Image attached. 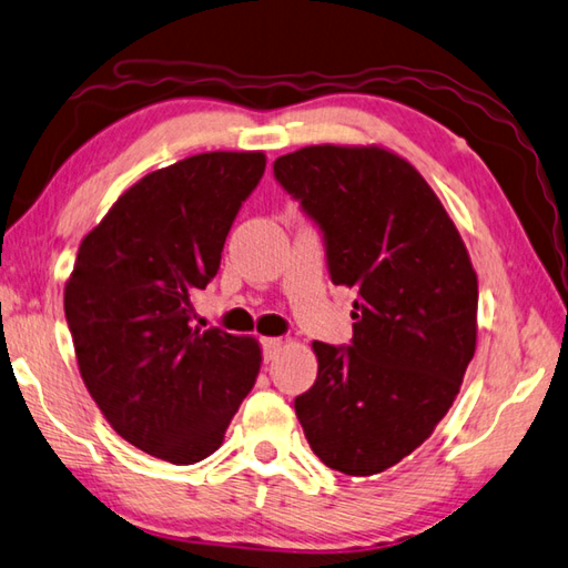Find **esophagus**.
<instances>
[{
    "label": "esophagus",
    "instance_id": "obj_1",
    "mask_svg": "<svg viewBox=\"0 0 568 568\" xmlns=\"http://www.w3.org/2000/svg\"><path fill=\"white\" fill-rule=\"evenodd\" d=\"M261 346H263V358L273 361L277 356V352H281L283 339H275V336H265V339H261Z\"/></svg>",
    "mask_w": 568,
    "mask_h": 568
}]
</instances>
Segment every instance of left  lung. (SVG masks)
Masks as SVG:
<instances>
[{"label": "left lung", "mask_w": 568, "mask_h": 568, "mask_svg": "<svg viewBox=\"0 0 568 568\" xmlns=\"http://www.w3.org/2000/svg\"><path fill=\"white\" fill-rule=\"evenodd\" d=\"M354 287L352 346L312 342L317 381L295 397L324 466L373 476L449 413L476 352L478 277L464 239L413 163L383 146H305L273 163Z\"/></svg>", "instance_id": "1"}]
</instances>
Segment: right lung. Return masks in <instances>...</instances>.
<instances>
[{
  "label": "right lung",
  "instance_id": "1",
  "mask_svg": "<svg viewBox=\"0 0 568 568\" xmlns=\"http://www.w3.org/2000/svg\"><path fill=\"white\" fill-rule=\"evenodd\" d=\"M263 171V151H212L149 173L82 239L65 283L84 388L119 437L163 462L220 449L256 383L253 336L190 320Z\"/></svg>",
  "mask_w": 568,
  "mask_h": 568
}]
</instances>
